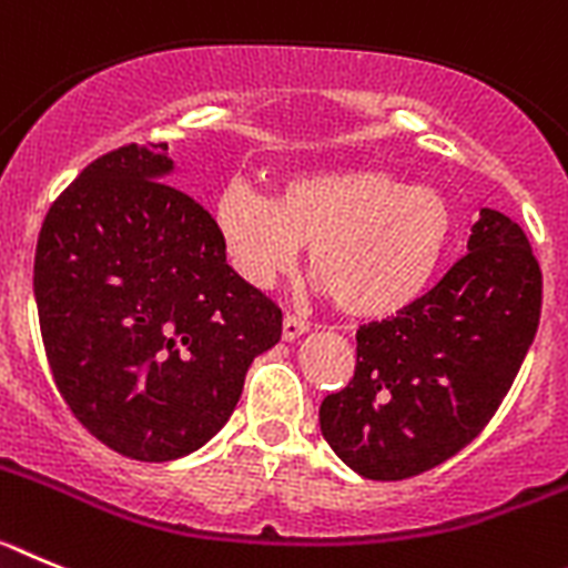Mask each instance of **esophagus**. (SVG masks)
<instances>
[{
    "mask_svg": "<svg viewBox=\"0 0 568 568\" xmlns=\"http://www.w3.org/2000/svg\"><path fill=\"white\" fill-rule=\"evenodd\" d=\"M303 334H308V322L300 320V316H294V314H285L283 316V339L294 342V339H300Z\"/></svg>",
    "mask_w": 568,
    "mask_h": 568,
    "instance_id": "34e87169",
    "label": "esophagus"
}]
</instances>
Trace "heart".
<instances>
[{"label": "heart", "mask_w": 568, "mask_h": 568, "mask_svg": "<svg viewBox=\"0 0 568 568\" xmlns=\"http://www.w3.org/2000/svg\"><path fill=\"white\" fill-rule=\"evenodd\" d=\"M214 232L234 272L272 288L311 246L316 291L354 316H393L430 288L453 243L447 195L385 170L294 175L280 195L232 181L214 197Z\"/></svg>", "instance_id": "1"}]
</instances>
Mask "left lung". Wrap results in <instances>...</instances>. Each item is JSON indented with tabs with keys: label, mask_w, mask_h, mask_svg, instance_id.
Wrapping results in <instances>:
<instances>
[{
	"label": "left lung",
	"mask_w": 568,
	"mask_h": 568,
	"mask_svg": "<svg viewBox=\"0 0 568 568\" xmlns=\"http://www.w3.org/2000/svg\"><path fill=\"white\" fill-rule=\"evenodd\" d=\"M540 294L524 229L481 209L467 254L436 288L356 331L354 379L320 407L325 442L371 481H402L456 456L513 387Z\"/></svg>",
	"instance_id": "8db88e82"
}]
</instances>
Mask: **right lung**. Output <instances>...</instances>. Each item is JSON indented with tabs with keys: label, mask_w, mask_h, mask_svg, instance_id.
<instances>
[{
	"label": "right lung",
	"mask_w": 568,
	"mask_h": 568,
	"mask_svg": "<svg viewBox=\"0 0 568 568\" xmlns=\"http://www.w3.org/2000/svg\"><path fill=\"white\" fill-rule=\"evenodd\" d=\"M166 144L95 158L39 232L33 294L53 382L101 444L175 462L221 430L283 314L226 263L212 214L163 183Z\"/></svg>",
	"instance_id": "obj_1"
}]
</instances>
